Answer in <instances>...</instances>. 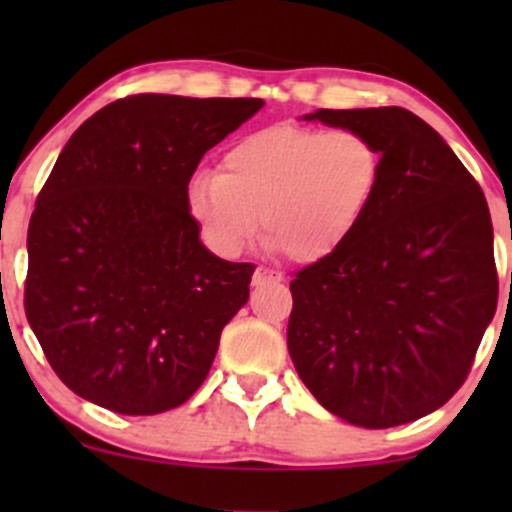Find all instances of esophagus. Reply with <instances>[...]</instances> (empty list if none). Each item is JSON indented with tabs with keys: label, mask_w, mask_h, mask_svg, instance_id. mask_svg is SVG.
<instances>
[{
	"label": "esophagus",
	"mask_w": 512,
	"mask_h": 512,
	"mask_svg": "<svg viewBox=\"0 0 512 512\" xmlns=\"http://www.w3.org/2000/svg\"><path fill=\"white\" fill-rule=\"evenodd\" d=\"M284 279L279 272H274V269L269 267H257L255 274H252V284L255 286H262V284H279V281Z\"/></svg>",
	"instance_id": "esophagus-1"
}]
</instances>
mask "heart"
<instances>
[{
  "instance_id": "heart-1",
  "label": "heart",
  "mask_w": 512,
  "mask_h": 512,
  "mask_svg": "<svg viewBox=\"0 0 512 512\" xmlns=\"http://www.w3.org/2000/svg\"><path fill=\"white\" fill-rule=\"evenodd\" d=\"M383 154L358 129L267 127L228 146L221 173H197L185 209L219 257H238L262 231L293 262L337 252L366 219Z\"/></svg>"
}]
</instances>
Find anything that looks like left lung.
<instances>
[{
  "mask_svg": "<svg viewBox=\"0 0 512 512\" xmlns=\"http://www.w3.org/2000/svg\"><path fill=\"white\" fill-rule=\"evenodd\" d=\"M303 120L368 134L383 180L354 236L291 281V361L339 419L409 424L460 390L496 313L489 204L409 110L320 108Z\"/></svg>",
  "mask_w": 512,
  "mask_h": 512,
  "instance_id": "1",
  "label": "left lung"
}]
</instances>
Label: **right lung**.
I'll list each match as a JSON object with an SVG mask.
<instances>
[{"mask_svg": "<svg viewBox=\"0 0 512 512\" xmlns=\"http://www.w3.org/2000/svg\"><path fill=\"white\" fill-rule=\"evenodd\" d=\"M262 105L139 93L105 105L64 144L28 223L26 317L79 397L151 416L204 383L255 264L204 248L185 187Z\"/></svg>", "mask_w": 512, "mask_h": 512, "instance_id": "obj_1", "label": "right lung"}]
</instances>
